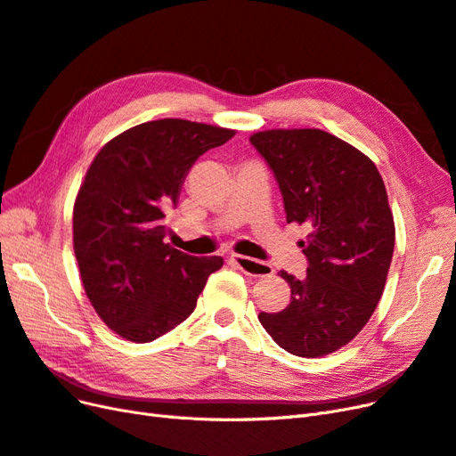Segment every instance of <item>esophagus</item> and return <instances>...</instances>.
Listing matches in <instances>:
<instances>
[{"label": "esophagus", "mask_w": 456, "mask_h": 456, "mask_svg": "<svg viewBox=\"0 0 456 456\" xmlns=\"http://www.w3.org/2000/svg\"><path fill=\"white\" fill-rule=\"evenodd\" d=\"M230 265L238 266L241 272L249 273V275H256V278H265V275H272L273 268L266 262H260L249 256H243V255H230Z\"/></svg>", "instance_id": "1"}]
</instances>
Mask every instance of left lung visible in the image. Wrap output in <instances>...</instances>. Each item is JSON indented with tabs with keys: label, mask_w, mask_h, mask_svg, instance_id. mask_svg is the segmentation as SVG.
<instances>
[{
	"label": "left lung",
	"mask_w": 456,
	"mask_h": 456,
	"mask_svg": "<svg viewBox=\"0 0 456 456\" xmlns=\"http://www.w3.org/2000/svg\"><path fill=\"white\" fill-rule=\"evenodd\" d=\"M280 184L287 223L310 232L305 280L280 272L291 305L258 314L273 342L293 355L322 357L360 333L384 293L395 226L382 176L363 151L322 129L251 134Z\"/></svg>",
	"instance_id": "1"
}]
</instances>
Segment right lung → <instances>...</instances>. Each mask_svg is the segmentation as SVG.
Listing matches in <instances>:
<instances>
[{"instance_id":"right-lung-1","label":"right lung","mask_w":456,"mask_h":456,"mask_svg":"<svg viewBox=\"0 0 456 456\" xmlns=\"http://www.w3.org/2000/svg\"><path fill=\"white\" fill-rule=\"evenodd\" d=\"M236 134L188 119H156L106 142L74 203V253L101 320L131 342H151L194 312L220 256L175 249L165 213L194 161Z\"/></svg>"}]
</instances>
